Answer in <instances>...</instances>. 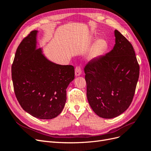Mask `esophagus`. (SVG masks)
Wrapping results in <instances>:
<instances>
[{
    "label": "esophagus",
    "mask_w": 151,
    "mask_h": 151,
    "mask_svg": "<svg viewBox=\"0 0 151 151\" xmlns=\"http://www.w3.org/2000/svg\"><path fill=\"white\" fill-rule=\"evenodd\" d=\"M81 72H82V70H81V67H76V69H75V74H76V76L77 77H78V76H81Z\"/></svg>",
    "instance_id": "1"
}]
</instances>
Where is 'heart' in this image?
I'll return each mask as SVG.
<instances>
[{"label":"heart","instance_id":"heart-1","mask_svg":"<svg viewBox=\"0 0 151 151\" xmlns=\"http://www.w3.org/2000/svg\"><path fill=\"white\" fill-rule=\"evenodd\" d=\"M106 48V43L103 40H98L91 48L89 53V58L94 59L99 57Z\"/></svg>","mask_w":151,"mask_h":151}]
</instances>
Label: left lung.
I'll return each instance as SVG.
<instances>
[{
	"instance_id": "obj_1",
	"label": "left lung",
	"mask_w": 151,
	"mask_h": 151,
	"mask_svg": "<svg viewBox=\"0 0 151 151\" xmlns=\"http://www.w3.org/2000/svg\"><path fill=\"white\" fill-rule=\"evenodd\" d=\"M114 33L113 48L84 68L90 106L99 117L108 119L129 107L139 77V65L132 44L118 30Z\"/></svg>"
}]
</instances>
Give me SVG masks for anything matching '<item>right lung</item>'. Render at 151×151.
<instances>
[{"label": "right lung", "instance_id": "obj_1", "mask_svg": "<svg viewBox=\"0 0 151 151\" xmlns=\"http://www.w3.org/2000/svg\"><path fill=\"white\" fill-rule=\"evenodd\" d=\"M38 31H31L18 47L12 65L16 96L25 111L39 119L60 115L67 100L66 89L74 79L72 65L50 61L38 48Z\"/></svg>", "mask_w": 151, "mask_h": 151}]
</instances>
